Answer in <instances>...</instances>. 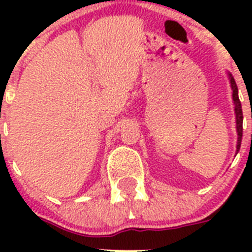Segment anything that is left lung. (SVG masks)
<instances>
[{
    "instance_id": "8db88e82",
    "label": "left lung",
    "mask_w": 252,
    "mask_h": 252,
    "mask_svg": "<svg viewBox=\"0 0 252 252\" xmlns=\"http://www.w3.org/2000/svg\"><path fill=\"white\" fill-rule=\"evenodd\" d=\"M227 77L230 79L231 90H232V101L235 104V116H236V131H237V145H236V155L240 151L241 148V141H242V121H244V116H242V107L241 102L239 99V90L236 86V82L233 79L231 73H227ZM251 119H252V112H251ZM251 140H252V133H251Z\"/></svg>"
}]
</instances>
